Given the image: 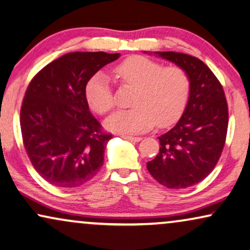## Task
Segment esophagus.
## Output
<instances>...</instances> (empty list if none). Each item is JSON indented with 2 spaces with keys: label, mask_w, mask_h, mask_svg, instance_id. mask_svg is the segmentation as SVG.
Listing matches in <instances>:
<instances>
[{
  "label": "esophagus",
  "mask_w": 250,
  "mask_h": 250,
  "mask_svg": "<svg viewBox=\"0 0 250 250\" xmlns=\"http://www.w3.org/2000/svg\"><path fill=\"white\" fill-rule=\"evenodd\" d=\"M122 138L125 139V140H129V142H132V143H138L142 140V138L140 137H133V136H125V135H122L121 136Z\"/></svg>",
  "instance_id": "esophagus-1"
}]
</instances>
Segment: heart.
Returning <instances> with one entry per match:
<instances>
[{"instance_id":"obj_1","label":"heart","mask_w":250,"mask_h":250,"mask_svg":"<svg viewBox=\"0 0 250 250\" xmlns=\"http://www.w3.org/2000/svg\"><path fill=\"white\" fill-rule=\"evenodd\" d=\"M115 79L122 86L135 88L129 110L117 111L106 120L107 129L117 132H144L157 125L165 128L177 122L184 113L190 94L188 72L178 65L164 66L145 56L133 55L113 68ZM89 107L103 115L114 107L110 80L96 72L85 86Z\"/></svg>"}]
</instances>
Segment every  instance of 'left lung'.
Wrapping results in <instances>:
<instances>
[{
	"label": "left lung",
	"instance_id": "8db88e82",
	"mask_svg": "<svg viewBox=\"0 0 250 250\" xmlns=\"http://www.w3.org/2000/svg\"><path fill=\"white\" fill-rule=\"evenodd\" d=\"M155 54L184 68L191 87L184 114L170 131L159 137L160 152L147 162V168L165 187L187 188L204 180L222 154L229 124L226 94L202 60L177 52Z\"/></svg>",
	"mask_w": 250,
	"mask_h": 250
}]
</instances>
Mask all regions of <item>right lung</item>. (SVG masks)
Segmentation results:
<instances>
[{
	"mask_svg": "<svg viewBox=\"0 0 250 250\" xmlns=\"http://www.w3.org/2000/svg\"><path fill=\"white\" fill-rule=\"evenodd\" d=\"M105 52H73L44 66L31 79L20 110L27 155L40 175L60 188L90 181L104 162L111 133L89 112L85 86L119 59Z\"/></svg>",
	"mask_w": 250,
	"mask_h": 250,
	"instance_id": "obj_1",
	"label": "right lung"
}]
</instances>
